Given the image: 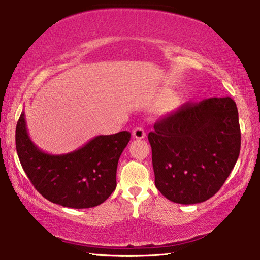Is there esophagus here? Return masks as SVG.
<instances>
[{"label":"esophagus","instance_id":"34e87169","mask_svg":"<svg viewBox=\"0 0 260 260\" xmlns=\"http://www.w3.org/2000/svg\"><path fill=\"white\" fill-rule=\"evenodd\" d=\"M132 135H133L134 139L141 140V139L146 138V132L142 128V127H137V128H134L133 132H132Z\"/></svg>","mask_w":260,"mask_h":260}]
</instances>
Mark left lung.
<instances>
[{
  "label": "left lung",
  "mask_w": 260,
  "mask_h": 260,
  "mask_svg": "<svg viewBox=\"0 0 260 260\" xmlns=\"http://www.w3.org/2000/svg\"><path fill=\"white\" fill-rule=\"evenodd\" d=\"M148 140L158 191L176 204L204 203L224 184L240 155L236 103L230 97L187 103L159 119Z\"/></svg>",
  "instance_id": "8db88e82"
}]
</instances>
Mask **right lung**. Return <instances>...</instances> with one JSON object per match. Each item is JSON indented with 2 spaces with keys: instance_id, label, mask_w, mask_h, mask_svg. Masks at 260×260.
<instances>
[{
  "instance_id": "1",
  "label": "right lung",
  "mask_w": 260,
  "mask_h": 260,
  "mask_svg": "<svg viewBox=\"0 0 260 260\" xmlns=\"http://www.w3.org/2000/svg\"><path fill=\"white\" fill-rule=\"evenodd\" d=\"M129 140L127 131L98 135L72 152L51 155L31 141L24 112L16 126L19 162L37 191L51 203L77 209L101 205L114 191L118 160Z\"/></svg>"
}]
</instances>
